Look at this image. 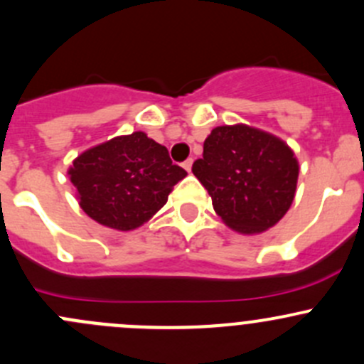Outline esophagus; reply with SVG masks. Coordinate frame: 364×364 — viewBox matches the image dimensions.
I'll return each mask as SVG.
<instances>
[{"label": "esophagus", "instance_id": "esophagus-1", "mask_svg": "<svg viewBox=\"0 0 364 364\" xmlns=\"http://www.w3.org/2000/svg\"><path fill=\"white\" fill-rule=\"evenodd\" d=\"M192 164H193L192 159H188L186 161H183V168H185L186 172H190V171H192Z\"/></svg>", "mask_w": 364, "mask_h": 364}]
</instances>
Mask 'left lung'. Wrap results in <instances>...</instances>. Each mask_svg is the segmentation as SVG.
Returning <instances> with one entry per match:
<instances>
[{"mask_svg":"<svg viewBox=\"0 0 364 364\" xmlns=\"http://www.w3.org/2000/svg\"><path fill=\"white\" fill-rule=\"evenodd\" d=\"M192 172L225 225L240 234H259L291 208L299 164L277 135L240 123L213 128Z\"/></svg>","mask_w":364,"mask_h":364,"instance_id":"obj_1","label":"left lung"}]
</instances>
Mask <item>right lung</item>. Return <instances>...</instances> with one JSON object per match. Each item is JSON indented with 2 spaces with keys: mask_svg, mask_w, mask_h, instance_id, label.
Here are the masks:
<instances>
[{
  "mask_svg": "<svg viewBox=\"0 0 364 364\" xmlns=\"http://www.w3.org/2000/svg\"><path fill=\"white\" fill-rule=\"evenodd\" d=\"M68 176L90 218L127 232L144 225L164 208L186 171L172 164L165 146L144 132H134L80 153Z\"/></svg>",
  "mask_w": 364,
  "mask_h": 364,
  "instance_id": "obj_1",
  "label": "right lung"
}]
</instances>
